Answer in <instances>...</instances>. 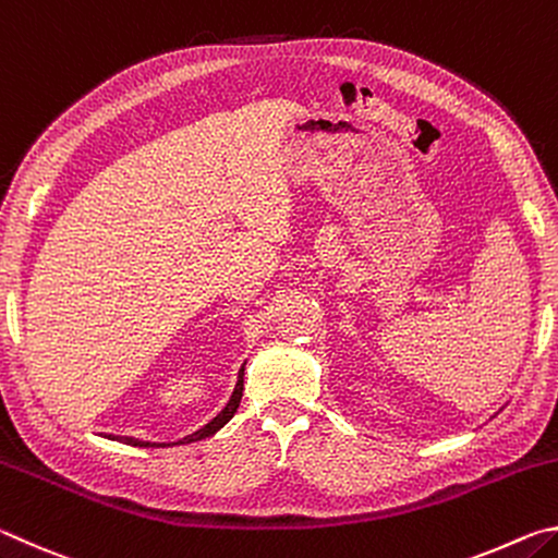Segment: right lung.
Wrapping results in <instances>:
<instances>
[{"mask_svg":"<svg viewBox=\"0 0 558 558\" xmlns=\"http://www.w3.org/2000/svg\"><path fill=\"white\" fill-rule=\"evenodd\" d=\"M243 369L245 366H241V372H239V384H235V389H233V396H231V401L226 403V409L216 415L214 421H209L206 423L204 428H199L196 433H192V436H186L184 440H179V442H194V440H202V438H206V436H214L216 430L219 428H223L226 423H229L231 418H233V413H235V409H239V403H241V396H243ZM112 440H120V442H128V446H137V448H147L149 442H145V440H135V438H122V436H110Z\"/></svg>","mask_w":558,"mask_h":558,"instance_id":"add662e5","label":"right lung"}]
</instances>
